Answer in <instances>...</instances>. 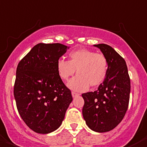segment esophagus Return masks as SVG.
<instances>
[{
	"mask_svg": "<svg viewBox=\"0 0 147 147\" xmlns=\"http://www.w3.org/2000/svg\"><path fill=\"white\" fill-rule=\"evenodd\" d=\"M71 94H72L73 97H75V96H79V94L78 93H76V92H74V91H72V93H71Z\"/></svg>",
	"mask_w": 147,
	"mask_h": 147,
	"instance_id": "esophagus-1",
	"label": "esophagus"
}]
</instances>
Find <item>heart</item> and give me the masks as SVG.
Masks as SVG:
<instances>
[{"label": "heart", "mask_w": 147, "mask_h": 147, "mask_svg": "<svg viewBox=\"0 0 147 147\" xmlns=\"http://www.w3.org/2000/svg\"><path fill=\"white\" fill-rule=\"evenodd\" d=\"M75 70L77 76L68 82V87L74 91H84L89 86L94 88L104 82L109 71V62L103 54L86 49L70 53L68 61L60 58L56 61V71L64 81L74 74Z\"/></svg>", "instance_id": "1"}]
</instances>
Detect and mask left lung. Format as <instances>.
<instances>
[{
  "label": "left lung",
  "mask_w": 147,
  "mask_h": 147,
  "mask_svg": "<svg viewBox=\"0 0 147 147\" xmlns=\"http://www.w3.org/2000/svg\"><path fill=\"white\" fill-rule=\"evenodd\" d=\"M109 62L106 80L94 92L82 94V115L91 129L106 132L115 129L126 115L130 95V78L126 61L109 45H95Z\"/></svg>",
  "instance_id": "8db88e82"
}]
</instances>
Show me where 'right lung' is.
Wrapping results in <instances>:
<instances>
[{"label": "right lung", "instance_id": "1", "mask_svg": "<svg viewBox=\"0 0 147 147\" xmlns=\"http://www.w3.org/2000/svg\"><path fill=\"white\" fill-rule=\"evenodd\" d=\"M69 47L39 43L18 65L14 96L20 116L30 129L47 134L61 126L72 102L71 91L56 71V61Z\"/></svg>", "mask_w": 147, "mask_h": 147}]
</instances>
